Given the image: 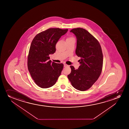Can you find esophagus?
Instances as JSON below:
<instances>
[{
	"instance_id": "obj_1",
	"label": "esophagus",
	"mask_w": 129,
	"mask_h": 129,
	"mask_svg": "<svg viewBox=\"0 0 129 129\" xmlns=\"http://www.w3.org/2000/svg\"><path fill=\"white\" fill-rule=\"evenodd\" d=\"M68 66V65H67V64H64V67H67Z\"/></svg>"
}]
</instances>
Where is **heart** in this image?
<instances>
[{"label":"heart","instance_id":"heart-1","mask_svg":"<svg viewBox=\"0 0 129 129\" xmlns=\"http://www.w3.org/2000/svg\"><path fill=\"white\" fill-rule=\"evenodd\" d=\"M72 38V37H68L67 39H70V38Z\"/></svg>","mask_w":129,"mask_h":129}]
</instances>
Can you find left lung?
<instances>
[{
    "instance_id": "8db88e82",
    "label": "left lung",
    "mask_w": 129,
    "mask_h": 129,
    "mask_svg": "<svg viewBox=\"0 0 129 129\" xmlns=\"http://www.w3.org/2000/svg\"><path fill=\"white\" fill-rule=\"evenodd\" d=\"M77 39L75 53L80 66L78 69L71 66L68 78L77 90L84 91L90 88L97 81L102 72L103 55L99 41L85 29L78 28L71 30Z\"/></svg>"
}]
</instances>
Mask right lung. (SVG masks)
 Returning a JSON list of instances; mask_svg holds the SVG:
<instances>
[{"mask_svg":"<svg viewBox=\"0 0 129 129\" xmlns=\"http://www.w3.org/2000/svg\"><path fill=\"white\" fill-rule=\"evenodd\" d=\"M68 30L50 28L37 34L32 41L28 56V68L33 79L41 88L52 86L61 74L63 64L51 62L49 55L55 53L57 43Z\"/></svg>","mask_w":129,"mask_h":129,"instance_id":"obj_1","label":"right lung"}]
</instances>
